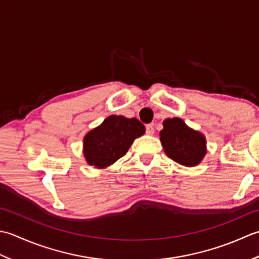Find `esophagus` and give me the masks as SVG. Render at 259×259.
<instances>
[{
	"label": "esophagus",
	"instance_id": "34e87169",
	"mask_svg": "<svg viewBox=\"0 0 259 259\" xmlns=\"http://www.w3.org/2000/svg\"><path fill=\"white\" fill-rule=\"evenodd\" d=\"M146 134L147 135H153V134H154V127H153V125H151V124L146 125Z\"/></svg>",
	"mask_w": 259,
	"mask_h": 259
}]
</instances>
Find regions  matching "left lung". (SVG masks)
<instances>
[{"label":"left lung","instance_id":"8db88e82","mask_svg":"<svg viewBox=\"0 0 259 259\" xmlns=\"http://www.w3.org/2000/svg\"><path fill=\"white\" fill-rule=\"evenodd\" d=\"M160 140L165 154L184 166L198 165L207 153L205 137L178 117L163 122Z\"/></svg>","mask_w":259,"mask_h":259}]
</instances>
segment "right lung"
Segmentation results:
<instances>
[{
  "label": "right lung",
  "instance_id": "1",
  "mask_svg": "<svg viewBox=\"0 0 259 259\" xmlns=\"http://www.w3.org/2000/svg\"><path fill=\"white\" fill-rule=\"evenodd\" d=\"M145 126L137 118L112 115L83 137V156L89 165L105 168L126 154Z\"/></svg>",
  "mask_w": 259,
  "mask_h": 259
}]
</instances>
